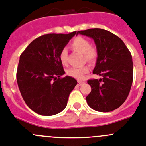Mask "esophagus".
I'll list each match as a JSON object with an SVG mask.
<instances>
[{
	"mask_svg": "<svg viewBox=\"0 0 146 146\" xmlns=\"http://www.w3.org/2000/svg\"><path fill=\"white\" fill-rule=\"evenodd\" d=\"M84 84V81H78V85H79V86H82Z\"/></svg>",
	"mask_w": 146,
	"mask_h": 146,
	"instance_id": "obj_1",
	"label": "esophagus"
}]
</instances>
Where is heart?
I'll list each match as a JSON object with an SVG mask.
<instances>
[{"mask_svg": "<svg viewBox=\"0 0 146 146\" xmlns=\"http://www.w3.org/2000/svg\"><path fill=\"white\" fill-rule=\"evenodd\" d=\"M70 47L74 51L84 54V61L91 65H94L96 62L98 58V52L95 47L91 46V43L88 39L81 36L75 38L70 44ZM60 60L62 64L66 65L68 62V50L63 48L60 52ZM89 71V67L86 66L81 68H71L67 70V74L77 80H83L84 76Z\"/></svg>", "mask_w": 146, "mask_h": 146, "instance_id": "heart-1", "label": "heart"}]
</instances>
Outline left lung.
Returning a JSON list of instances; mask_svg holds the SVG:
<instances>
[{"mask_svg": "<svg viewBox=\"0 0 146 146\" xmlns=\"http://www.w3.org/2000/svg\"><path fill=\"white\" fill-rule=\"evenodd\" d=\"M77 34L94 40L98 58L93 73L102 77L87 81L92 87L86 96L88 106L101 112L116 110L126 100L133 84L131 53L120 38L107 30L88 29Z\"/></svg>", "mask_w": 146, "mask_h": 146, "instance_id": "1", "label": "left lung"}]
</instances>
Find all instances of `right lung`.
Here are the masks:
<instances>
[{
    "mask_svg": "<svg viewBox=\"0 0 146 146\" xmlns=\"http://www.w3.org/2000/svg\"><path fill=\"white\" fill-rule=\"evenodd\" d=\"M76 32L47 34L32 41L20 55L16 80L23 99L32 111L44 116L65 108L77 81L65 74L59 55Z\"/></svg>",
    "mask_w": 146,
    "mask_h": 146,
    "instance_id": "add662e5",
    "label": "right lung"
}]
</instances>
